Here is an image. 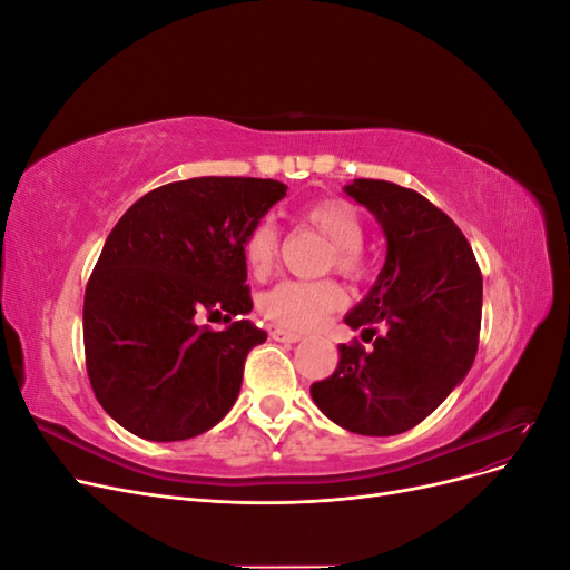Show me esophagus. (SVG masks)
<instances>
[{
	"label": "esophagus",
	"mask_w": 570,
	"mask_h": 570,
	"mask_svg": "<svg viewBox=\"0 0 570 570\" xmlns=\"http://www.w3.org/2000/svg\"><path fill=\"white\" fill-rule=\"evenodd\" d=\"M271 337H273V340H278V342H299V340H302V335H299V333L283 331V327H275V331L271 333Z\"/></svg>",
	"instance_id": "1"
}]
</instances>
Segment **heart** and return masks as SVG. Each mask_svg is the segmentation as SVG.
Wrapping results in <instances>:
<instances>
[{
  "label": "heart",
  "mask_w": 570,
  "mask_h": 570,
  "mask_svg": "<svg viewBox=\"0 0 570 570\" xmlns=\"http://www.w3.org/2000/svg\"><path fill=\"white\" fill-rule=\"evenodd\" d=\"M302 218L331 239V264L337 273L347 278H358L364 273V245L366 226L364 218L344 199H318L308 204L302 212ZM245 264L254 275H264L271 271L275 254H278V228L275 223L264 218L249 230L245 239ZM340 292L327 281H281L266 289L258 308L273 325L285 331H312L327 314L337 308Z\"/></svg>",
  "instance_id": "b5f03b06"
}]
</instances>
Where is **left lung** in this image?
Returning a JSON list of instances; mask_svg holds the SVG:
<instances>
[{"mask_svg": "<svg viewBox=\"0 0 570 570\" xmlns=\"http://www.w3.org/2000/svg\"><path fill=\"white\" fill-rule=\"evenodd\" d=\"M344 193L381 223L385 266L344 316L373 350L340 344L331 377L312 385L316 406L350 433L400 435L430 416L471 371L482 275L456 223L416 189L356 178Z\"/></svg>", "mask_w": 570, "mask_h": 570, "instance_id": "left-lung-1", "label": "left lung"}]
</instances>
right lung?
Here are the masks:
<instances>
[{"label": "right lung", "instance_id": "obj_1", "mask_svg": "<svg viewBox=\"0 0 570 570\" xmlns=\"http://www.w3.org/2000/svg\"><path fill=\"white\" fill-rule=\"evenodd\" d=\"M285 193L264 178L168 183L109 233L85 287V364L101 409L132 435L187 440L233 409L245 358L266 342L243 318L252 312L243 247ZM204 317L229 325L212 332Z\"/></svg>", "mask_w": 570, "mask_h": 570}]
</instances>
